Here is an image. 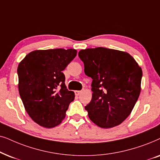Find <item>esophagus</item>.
<instances>
[{
    "label": "esophagus",
    "instance_id": "esophagus-1",
    "mask_svg": "<svg viewBox=\"0 0 160 160\" xmlns=\"http://www.w3.org/2000/svg\"><path fill=\"white\" fill-rule=\"evenodd\" d=\"M81 92H82L81 91H74V93H75V95H77V96L80 95V93H81Z\"/></svg>",
    "mask_w": 160,
    "mask_h": 160
}]
</instances>
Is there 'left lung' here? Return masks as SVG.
<instances>
[{"mask_svg": "<svg viewBox=\"0 0 160 160\" xmlns=\"http://www.w3.org/2000/svg\"><path fill=\"white\" fill-rule=\"evenodd\" d=\"M84 72L92 78V99L85 109L102 128L120 124L130 115L141 89V67L131 55L105 48L81 50Z\"/></svg>", "mask_w": 160, "mask_h": 160, "instance_id": "obj_1", "label": "left lung"}]
</instances>
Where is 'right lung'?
Segmentation results:
<instances>
[{
    "label": "right lung",
    "mask_w": 160,
    "mask_h": 160,
    "mask_svg": "<svg viewBox=\"0 0 160 160\" xmlns=\"http://www.w3.org/2000/svg\"><path fill=\"white\" fill-rule=\"evenodd\" d=\"M74 49L39 50L29 52L18 65V89L32 120L45 128L62 122L74 93L68 91L62 72L75 58Z\"/></svg>",
    "instance_id": "1"
}]
</instances>
